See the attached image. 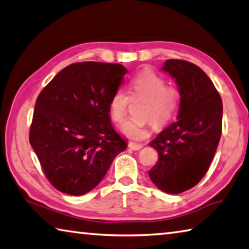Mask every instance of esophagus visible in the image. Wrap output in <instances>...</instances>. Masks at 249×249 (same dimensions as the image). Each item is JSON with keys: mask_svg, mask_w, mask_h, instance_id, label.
<instances>
[{"mask_svg": "<svg viewBox=\"0 0 249 249\" xmlns=\"http://www.w3.org/2000/svg\"><path fill=\"white\" fill-rule=\"evenodd\" d=\"M129 147L133 151H139L143 147V144H139V143H134V142H130L129 143Z\"/></svg>", "mask_w": 249, "mask_h": 249, "instance_id": "34e87169", "label": "esophagus"}]
</instances>
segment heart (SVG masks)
<instances>
[{
	"mask_svg": "<svg viewBox=\"0 0 249 249\" xmlns=\"http://www.w3.org/2000/svg\"><path fill=\"white\" fill-rule=\"evenodd\" d=\"M129 96L117 89L109 100V116L116 124L125 119L130 99H145L143 117L151 118L155 128H163L175 117L179 106L180 93L176 86L166 85V81L152 70H143L132 78L129 85ZM151 120L125 121L121 131L133 141H142L150 136Z\"/></svg>",
	"mask_w": 249,
	"mask_h": 249,
	"instance_id": "heart-1",
	"label": "heart"
}]
</instances>
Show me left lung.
<instances>
[{"label": "left lung", "instance_id": "8db88e82", "mask_svg": "<svg viewBox=\"0 0 249 249\" xmlns=\"http://www.w3.org/2000/svg\"><path fill=\"white\" fill-rule=\"evenodd\" d=\"M176 80L180 93L177 121L163 130L150 146L159 160L149 171L164 193L180 194L206 175L222 133V99L201 69L185 60L169 59L162 68Z\"/></svg>", "mask_w": 249, "mask_h": 249}]
</instances>
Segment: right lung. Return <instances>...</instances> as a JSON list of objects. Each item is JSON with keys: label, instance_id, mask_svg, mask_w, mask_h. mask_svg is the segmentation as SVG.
<instances>
[{"label": "right lung", "instance_id": "right-lung-1", "mask_svg": "<svg viewBox=\"0 0 249 249\" xmlns=\"http://www.w3.org/2000/svg\"><path fill=\"white\" fill-rule=\"evenodd\" d=\"M127 72L121 64L73 63L39 94L29 142L47 179L61 193L82 196L94 189L127 149L108 109Z\"/></svg>", "mask_w": 249, "mask_h": 249}]
</instances>
